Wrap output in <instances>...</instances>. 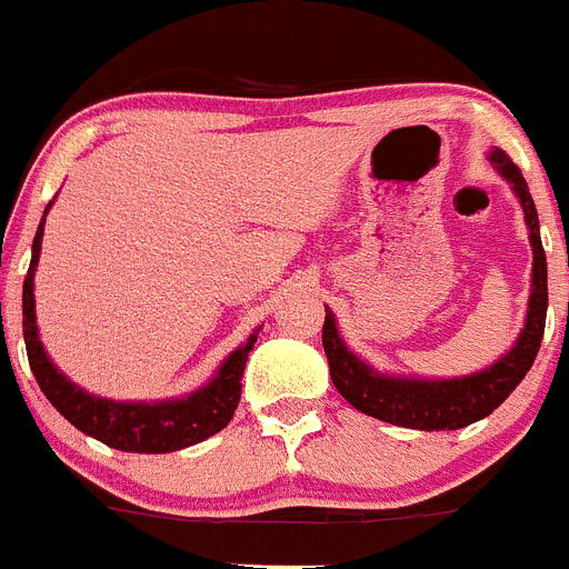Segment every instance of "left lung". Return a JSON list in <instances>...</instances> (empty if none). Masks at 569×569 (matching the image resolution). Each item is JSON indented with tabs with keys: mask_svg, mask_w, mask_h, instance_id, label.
Returning <instances> with one entry per match:
<instances>
[{
	"mask_svg": "<svg viewBox=\"0 0 569 569\" xmlns=\"http://www.w3.org/2000/svg\"><path fill=\"white\" fill-rule=\"evenodd\" d=\"M489 159L511 181L513 192L522 203L525 223L531 231L533 290L522 335L502 360L478 375L461 377V380H399V377L377 375L366 362L357 360L340 340L332 312H327L321 340L329 360V375H332L340 397L362 413L388 421V425L413 427V430H458V427L472 425L500 408L537 360L545 335V316H548V259H545L542 240H539L537 207H533L522 172L508 159L506 150L495 148Z\"/></svg>",
	"mask_w": 569,
	"mask_h": 569,
	"instance_id": "8db88e82",
	"label": "left lung"
}]
</instances>
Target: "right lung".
Listing matches in <instances>:
<instances>
[{"mask_svg":"<svg viewBox=\"0 0 569 569\" xmlns=\"http://www.w3.org/2000/svg\"><path fill=\"white\" fill-rule=\"evenodd\" d=\"M50 207L44 209V218ZM41 237H44V220L38 223L36 240H32L30 270L24 276V290H21V327H24L27 360L36 375L38 386L50 399L52 408L72 421L80 432L108 443L122 452H176L183 447L203 441L223 430L240 405L242 371H246L248 351L257 343V332L246 340L237 351H231L229 360L220 366L218 377L207 388L189 393L187 399H172V402H111V399L91 397L80 391L78 386L67 380L47 357L44 346L38 340L36 329V299H32V273L41 251Z\"/></svg>","mask_w":569,"mask_h":569,"instance_id":"add662e5","label":"right lung"}]
</instances>
